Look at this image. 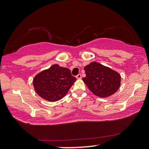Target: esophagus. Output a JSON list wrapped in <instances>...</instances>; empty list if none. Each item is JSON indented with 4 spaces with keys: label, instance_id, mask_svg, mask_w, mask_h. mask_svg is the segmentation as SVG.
<instances>
[{
    "label": "esophagus",
    "instance_id": "34e87169",
    "mask_svg": "<svg viewBox=\"0 0 149 149\" xmlns=\"http://www.w3.org/2000/svg\"><path fill=\"white\" fill-rule=\"evenodd\" d=\"M76 77H77V79H81V77H81V74H77Z\"/></svg>",
    "mask_w": 149,
    "mask_h": 149
}]
</instances>
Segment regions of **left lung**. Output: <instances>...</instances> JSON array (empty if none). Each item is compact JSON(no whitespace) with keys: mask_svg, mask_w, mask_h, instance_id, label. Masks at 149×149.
I'll use <instances>...</instances> for the list:
<instances>
[{"mask_svg":"<svg viewBox=\"0 0 149 149\" xmlns=\"http://www.w3.org/2000/svg\"><path fill=\"white\" fill-rule=\"evenodd\" d=\"M86 77L84 83L95 95L107 97L115 93L120 86L118 72L97 62H92L84 68Z\"/></svg>","mask_w":149,"mask_h":149,"instance_id":"left-lung-1","label":"left lung"}]
</instances>
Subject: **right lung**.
I'll use <instances>...</instances> for the list:
<instances>
[{
  "label": "right lung",
  "instance_id": "obj_1",
  "mask_svg": "<svg viewBox=\"0 0 149 149\" xmlns=\"http://www.w3.org/2000/svg\"><path fill=\"white\" fill-rule=\"evenodd\" d=\"M75 81L68 68L56 64L37 74L33 79V85L41 97L55 102L68 93Z\"/></svg>",
  "mask_w": 149,
  "mask_h": 149
}]
</instances>
